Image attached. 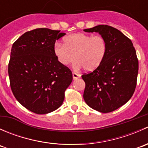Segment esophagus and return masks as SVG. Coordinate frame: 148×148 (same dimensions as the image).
<instances>
[{
    "mask_svg": "<svg viewBox=\"0 0 148 148\" xmlns=\"http://www.w3.org/2000/svg\"><path fill=\"white\" fill-rule=\"evenodd\" d=\"M72 75H73V79H77L79 78V77H81V75H80L79 74H77V73L76 72H73Z\"/></svg>",
    "mask_w": 148,
    "mask_h": 148,
    "instance_id": "obj_1",
    "label": "esophagus"
}]
</instances>
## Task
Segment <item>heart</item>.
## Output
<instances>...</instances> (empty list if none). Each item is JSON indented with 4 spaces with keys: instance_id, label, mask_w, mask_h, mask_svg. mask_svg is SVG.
I'll list each match as a JSON object with an SVG mask.
<instances>
[{
    "instance_id": "b5f03b06",
    "label": "heart",
    "mask_w": 148,
    "mask_h": 148,
    "mask_svg": "<svg viewBox=\"0 0 148 148\" xmlns=\"http://www.w3.org/2000/svg\"><path fill=\"white\" fill-rule=\"evenodd\" d=\"M107 49L106 40L102 36L77 33L66 36L64 44L56 43L53 51L61 64L70 65L76 60L77 68L83 67L90 71L101 65Z\"/></svg>"
}]
</instances>
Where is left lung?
<instances>
[{
  "label": "left lung",
  "instance_id": "1",
  "mask_svg": "<svg viewBox=\"0 0 148 148\" xmlns=\"http://www.w3.org/2000/svg\"><path fill=\"white\" fill-rule=\"evenodd\" d=\"M98 32L107 42L102 63L93 71L84 74V99L94 110L108 113L130 100L137 85L138 59L132 42L120 31L107 25L84 29Z\"/></svg>",
  "mask_w": 148,
  "mask_h": 148
}]
</instances>
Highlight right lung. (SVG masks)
Here are the masks:
<instances>
[{
  "label": "right lung",
  "mask_w": 148,
  "mask_h": 148,
  "mask_svg": "<svg viewBox=\"0 0 148 148\" xmlns=\"http://www.w3.org/2000/svg\"><path fill=\"white\" fill-rule=\"evenodd\" d=\"M65 34L36 28L23 34L12 46L8 63L12 92L21 104L36 114L59 108L72 82L71 71L59 63L53 51L56 41Z\"/></svg>",
  "instance_id": "1"
}]
</instances>
